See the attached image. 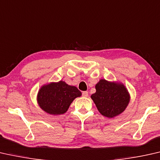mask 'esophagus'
<instances>
[{
  "label": "esophagus",
  "mask_w": 160,
  "mask_h": 160,
  "mask_svg": "<svg viewBox=\"0 0 160 160\" xmlns=\"http://www.w3.org/2000/svg\"><path fill=\"white\" fill-rule=\"evenodd\" d=\"M82 96H83V97H87V96H88V91H83V92H82Z\"/></svg>",
  "instance_id": "obj_1"
}]
</instances>
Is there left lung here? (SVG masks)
Returning <instances> with one entry per match:
<instances>
[{
	"label": "left lung",
	"mask_w": 160,
	"mask_h": 160,
	"mask_svg": "<svg viewBox=\"0 0 160 160\" xmlns=\"http://www.w3.org/2000/svg\"><path fill=\"white\" fill-rule=\"evenodd\" d=\"M96 90L91 97L103 116H118L125 111L129 103L130 96L122 84L101 79L96 85Z\"/></svg>",
	"instance_id": "8db88e82"
}]
</instances>
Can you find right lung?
Listing matches in <instances>:
<instances>
[{"instance_id":"obj_1","label":"right lung","mask_w":160,"mask_h":160,"mask_svg":"<svg viewBox=\"0 0 160 160\" xmlns=\"http://www.w3.org/2000/svg\"><path fill=\"white\" fill-rule=\"evenodd\" d=\"M81 96L82 92L77 87L60 81L43 86L38 93V101L45 112L60 115L66 112L72 101Z\"/></svg>"}]
</instances>
